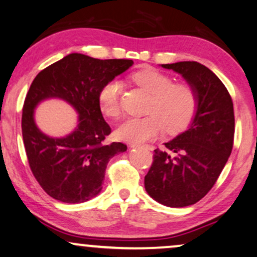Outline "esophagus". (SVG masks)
<instances>
[{
  "label": "esophagus",
  "instance_id": "obj_1",
  "mask_svg": "<svg viewBox=\"0 0 257 257\" xmlns=\"http://www.w3.org/2000/svg\"><path fill=\"white\" fill-rule=\"evenodd\" d=\"M131 147L132 148H135V147H145V148H147V149H151V146H148V145H139V144H131Z\"/></svg>",
  "mask_w": 257,
  "mask_h": 257
}]
</instances>
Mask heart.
<instances>
[{"label":"heart","mask_w":257,"mask_h":257,"mask_svg":"<svg viewBox=\"0 0 257 257\" xmlns=\"http://www.w3.org/2000/svg\"><path fill=\"white\" fill-rule=\"evenodd\" d=\"M133 79L146 91L152 93L147 111L142 117H128L118 125L116 134L122 141L140 144L164 132L184 131L197 112V92L185 83H173V78L155 69H142L133 74ZM122 83L111 79L102 86L98 102L102 112L109 117H116L121 111L119 95Z\"/></svg>","instance_id":"obj_1"}]
</instances>
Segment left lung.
I'll list each match as a JSON object with an SVG mask.
<instances>
[{"label":"left lung","instance_id":"left-lung-1","mask_svg":"<svg viewBox=\"0 0 257 257\" xmlns=\"http://www.w3.org/2000/svg\"><path fill=\"white\" fill-rule=\"evenodd\" d=\"M181 74L197 92V112L186 132L155 149L145 187L158 203L170 207L196 204L212 188L231 154L235 115L229 91L197 61L161 65Z\"/></svg>","mask_w":257,"mask_h":257}]
</instances>
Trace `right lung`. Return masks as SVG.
Listing matches in <instances>:
<instances>
[{"label":"right lung","mask_w":257,"mask_h":257,"mask_svg":"<svg viewBox=\"0 0 257 257\" xmlns=\"http://www.w3.org/2000/svg\"><path fill=\"white\" fill-rule=\"evenodd\" d=\"M133 64L131 59L100 60L71 53L34 78L22 109V138L32 173L48 196L78 204L100 192L109 160L126 146L104 142L111 128L103 118L98 93ZM47 98H60L76 109L78 125L70 136L51 138L35 124L34 109Z\"/></svg>","instance_id":"obj_1"}]
</instances>
